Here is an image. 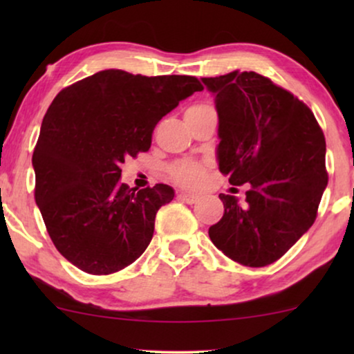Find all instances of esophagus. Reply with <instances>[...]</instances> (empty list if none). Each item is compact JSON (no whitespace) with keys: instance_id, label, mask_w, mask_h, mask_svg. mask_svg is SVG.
<instances>
[{"instance_id":"esophagus-1","label":"esophagus","mask_w":354,"mask_h":354,"mask_svg":"<svg viewBox=\"0 0 354 354\" xmlns=\"http://www.w3.org/2000/svg\"><path fill=\"white\" fill-rule=\"evenodd\" d=\"M177 200H180V201H183V203H190V205H193V203H196L198 200H200V196L193 195V193L178 192V193H177Z\"/></svg>"}]
</instances>
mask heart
<instances>
[{"label":"heart","mask_w":354,"mask_h":354,"mask_svg":"<svg viewBox=\"0 0 354 354\" xmlns=\"http://www.w3.org/2000/svg\"><path fill=\"white\" fill-rule=\"evenodd\" d=\"M209 109H212L211 104L205 103V101H198V103H193L192 106H188L185 111V115L201 114ZM209 167L211 164L207 161L180 159V161H176L174 164H171V167H169V177H171V180L176 182L177 185L185 187V188H196L206 180Z\"/></svg>","instance_id":"obj_1"}]
</instances>
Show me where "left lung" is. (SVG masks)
<instances>
[{"instance_id": "left-lung-1", "label": "left lung", "mask_w": 354, "mask_h": 354, "mask_svg": "<svg viewBox=\"0 0 354 354\" xmlns=\"http://www.w3.org/2000/svg\"><path fill=\"white\" fill-rule=\"evenodd\" d=\"M203 84L216 95L221 172L251 185L245 205L221 193L224 216L209 239L235 263L264 268L316 221L328 182L326 137L313 111L268 77L230 72Z\"/></svg>"}]
</instances>
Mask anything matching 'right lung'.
<instances>
[{"label":"right lung","instance_id":"obj_1","mask_svg":"<svg viewBox=\"0 0 354 354\" xmlns=\"http://www.w3.org/2000/svg\"><path fill=\"white\" fill-rule=\"evenodd\" d=\"M203 90L192 75L101 71L62 88L33 149L35 201L64 258L93 275L119 272L153 239L159 207L174 190L120 183V164L151 147L153 130L182 100Z\"/></svg>","mask_w":354,"mask_h":354}]
</instances>
